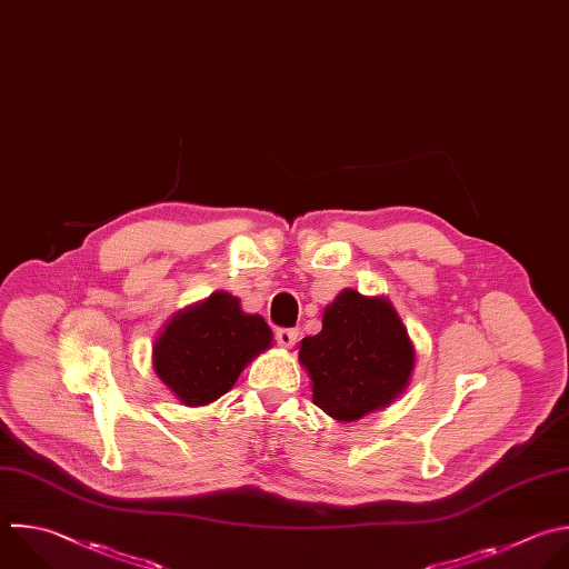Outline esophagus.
<instances>
[{"label":"esophagus","instance_id":"1","mask_svg":"<svg viewBox=\"0 0 569 569\" xmlns=\"http://www.w3.org/2000/svg\"><path fill=\"white\" fill-rule=\"evenodd\" d=\"M297 339H299V330L297 328H279L277 330V343L281 348H292Z\"/></svg>","mask_w":569,"mask_h":569}]
</instances>
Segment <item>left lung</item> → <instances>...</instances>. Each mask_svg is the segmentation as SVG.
Segmentation results:
<instances>
[{"mask_svg": "<svg viewBox=\"0 0 569 569\" xmlns=\"http://www.w3.org/2000/svg\"><path fill=\"white\" fill-rule=\"evenodd\" d=\"M312 405L339 422H355L393 405L411 385L416 346L387 297L341 290L326 306L321 330L299 343Z\"/></svg>", "mask_w": 569, "mask_h": 569, "instance_id": "1", "label": "left lung"}]
</instances>
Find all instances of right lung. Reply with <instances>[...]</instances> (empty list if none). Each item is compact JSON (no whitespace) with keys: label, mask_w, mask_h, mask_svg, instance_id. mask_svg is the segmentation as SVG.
I'll return each instance as SVG.
<instances>
[{"label":"right lung","mask_w":569,"mask_h":569,"mask_svg":"<svg viewBox=\"0 0 569 569\" xmlns=\"http://www.w3.org/2000/svg\"><path fill=\"white\" fill-rule=\"evenodd\" d=\"M270 346L266 319L241 310L239 297L217 290L169 317L151 346V366L180 405L206 407L226 396Z\"/></svg>","instance_id":"1"}]
</instances>
